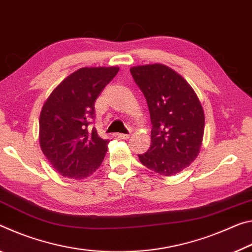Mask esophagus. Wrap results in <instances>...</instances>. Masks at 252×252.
Wrapping results in <instances>:
<instances>
[{"mask_svg": "<svg viewBox=\"0 0 252 252\" xmlns=\"http://www.w3.org/2000/svg\"><path fill=\"white\" fill-rule=\"evenodd\" d=\"M117 137L121 138V139H128L130 137V135L129 134H122V133H119V134H117Z\"/></svg>", "mask_w": 252, "mask_h": 252, "instance_id": "esophagus-1", "label": "esophagus"}]
</instances>
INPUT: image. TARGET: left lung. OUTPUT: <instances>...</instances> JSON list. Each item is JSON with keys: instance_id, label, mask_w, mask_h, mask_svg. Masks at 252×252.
<instances>
[{"instance_id": "obj_1", "label": "left lung", "mask_w": 252, "mask_h": 252, "mask_svg": "<svg viewBox=\"0 0 252 252\" xmlns=\"http://www.w3.org/2000/svg\"><path fill=\"white\" fill-rule=\"evenodd\" d=\"M150 110L151 146L138 155L151 171L171 176L196 158L204 134V111L188 81L167 65L130 68Z\"/></svg>"}]
</instances>
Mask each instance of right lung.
<instances>
[{"label": "right lung", "mask_w": 252, "mask_h": 252, "mask_svg": "<svg viewBox=\"0 0 252 252\" xmlns=\"http://www.w3.org/2000/svg\"><path fill=\"white\" fill-rule=\"evenodd\" d=\"M118 67L80 68L57 86L40 114V146L64 177L84 180L105 158L108 139L90 128L94 101L117 75Z\"/></svg>", "instance_id": "add662e5"}]
</instances>
